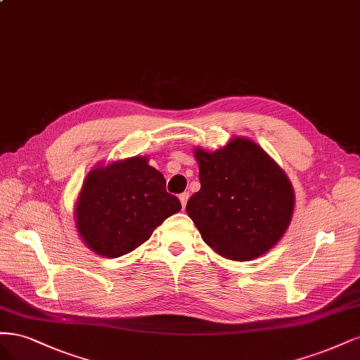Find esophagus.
Wrapping results in <instances>:
<instances>
[{
	"instance_id": "obj_1",
	"label": "esophagus",
	"mask_w": 360,
	"mask_h": 360,
	"mask_svg": "<svg viewBox=\"0 0 360 360\" xmlns=\"http://www.w3.org/2000/svg\"><path fill=\"white\" fill-rule=\"evenodd\" d=\"M188 197H190V194H188V193H182V194H179V200H181L182 207H185V205H187V202H188Z\"/></svg>"
}]
</instances>
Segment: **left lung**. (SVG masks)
Masks as SVG:
<instances>
[{"mask_svg":"<svg viewBox=\"0 0 360 360\" xmlns=\"http://www.w3.org/2000/svg\"><path fill=\"white\" fill-rule=\"evenodd\" d=\"M200 190L187 214L219 256L248 262L269 251L292 221L295 191L284 170L247 137L207 153L194 149Z\"/></svg>","mask_w":360,"mask_h":360,"instance_id":"1","label":"left lung"}]
</instances>
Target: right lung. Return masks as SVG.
<instances>
[{"mask_svg":"<svg viewBox=\"0 0 360 360\" xmlns=\"http://www.w3.org/2000/svg\"><path fill=\"white\" fill-rule=\"evenodd\" d=\"M179 211L181 202L166 191L163 173L148 165V157H131L88 173L75 221L91 251L117 259L141 247L154 229Z\"/></svg>","mask_w":360,"mask_h":360,"instance_id":"obj_1","label":"right lung"}]
</instances>
